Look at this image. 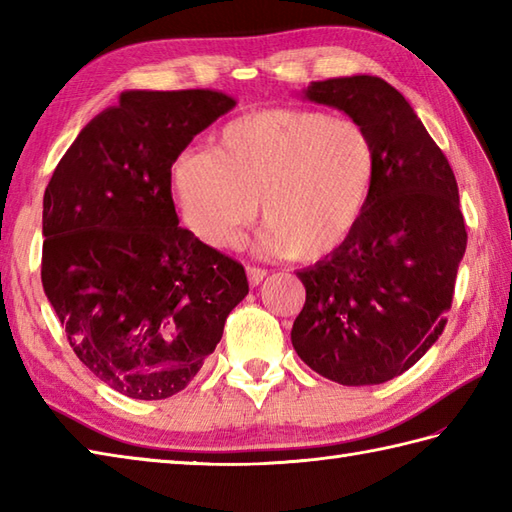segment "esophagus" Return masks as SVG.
Listing matches in <instances>:
<instances>
[{
	"label": "esophagus",
	"instance_id": "esophagus-1",
	"mask_svg": "<svg viewBox=\"0 0 512 512\" xmlns=\"http://www.w3.org/2000/svg\"><path fill=\"white\" fill-rule=\"evenodd\" d=\"M246 275H248V284L250 286H259L266 279L268 270L259 268V266H246Z\"/></svg>",
	"mask_w": 512,
	"mask_h": 512
}]
</instances>
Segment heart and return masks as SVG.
I'll use <instances>...</instances> for the list:
<instances>
[{"label": "heart", "instance_id": "b5f03b06", "mask_svg": "<svg viewBox=\"0 0 512 512\" xmlns=\"http://www.w3.org/2000/svg\"><path fill=\"white\" fill-rule=\"evenodd\" d=\"M378 178L372 129L308 107L237 116L215 134L213 151L184 149L171 162L182 222L202 244L233 248L262 200V248L308 264L350 242Z\"/></svg>", "mask_w": 512, "mask_h": 512}]
</instances>
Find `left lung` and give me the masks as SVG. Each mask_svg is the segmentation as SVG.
Returning a JSON list of instances; mask_svg holds the SVG:
<instances>
[{
  "label": "left lung",
  "mask_w": 512,
  "mask_h": 512,
  "mask_svg": "<svg viewBox=\"0 0 512 512\" xmlns=\"http://www.w3.org/2000/svg\"><path fill=\"white\" fill-rule=\"evenodd\" d=\"M306 96L372 129L380 178L363 224L339 253L297 277L292 325L301 361L339 385H378L438 341L466 250L458 182L413 107L378 76L312 81Z\"/></svg>",
  "instance_id": "obj_1"
}]
</instances>
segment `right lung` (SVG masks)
<instances>
[{
  "label": "right lung",
  "mask_w": 512,
  "mask_h": 512,
  "mask_svg": "<svg viewBox=\"0 0 512 512\" xmlns=\"http://www.w3.org/2000/svg\"><path fill=\"white\" fill-rule=\"evenodd\" d=\"M213 90L123 92L43 195L41 281L79 361L138 400L178 394L248 295L244 266L180 228L171 162L233 110Z\"/></svg>",
  "instance_id": "right-lung-1"
}]
</instances>
